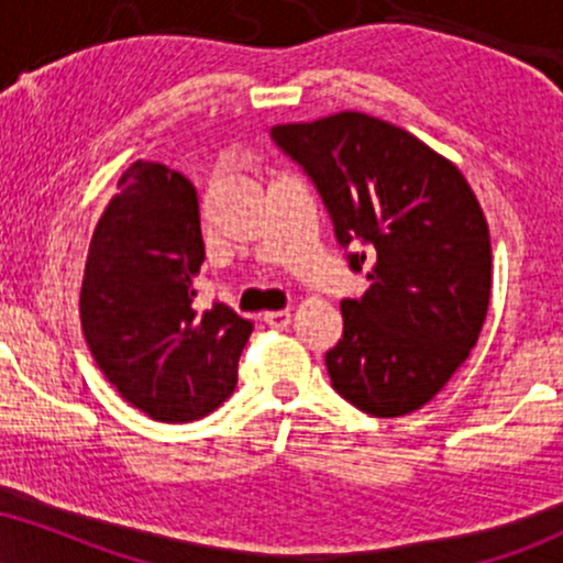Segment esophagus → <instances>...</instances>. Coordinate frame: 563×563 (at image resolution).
<instances>
[{
	"label": "esophagus",
	"instance_id": "obj_1",
	"mask_svg": "<svg viewBox=\"0 0 563 563\" xmlns=\"http://www.w3.org/2000/svg\"><path fill=\"white\" fill-rule=\"evenodd\" d=\"M289 321H292V313L289 310H271V313H263V323L268 329H287Z\"/></svg>",
	"mask_w": 563,
	"mask_h": 563
}]
</instances>
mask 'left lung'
Wrapping results in <instances>:
<instances>
[{
	"mask_svg": "<svg viewBox=\"0 0 563 563\" xmlns=\"http://www.w3.org/2000/svg\"><path fill=\"white\" fill-rule=\"evenodd\" d=\"M271 137L316 185L346 263L371 282L342 300L331 386L373 418L415 412L467 360L488 313L490 238L475 192L454 164L376 117L276 124Z\"/></svg>",
	"mask_w": 563,
	"mask_h": 563,
	"instance_id": "1",
	"label": "left lung"
}]
</instances>
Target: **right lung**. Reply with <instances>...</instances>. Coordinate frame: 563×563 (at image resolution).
<instances>
[{"label": "right lung", "mask_w": 563, "mask_h": 563, "mask_svg": "<svg viewBox=\"0 0 563 563\" xmlns=\"http://www.w3.org/2000/svg\"><path fill=\"white\" fill-rule=\"evenodd\" d=\"M203 261L196 187L169 166L135 162L90 240L80 323L109 384L158 422L224 405L253 334V321L224 302L198 308Z\"/></svg>", "instance_id": "right-lung-1"}]
</instances>
